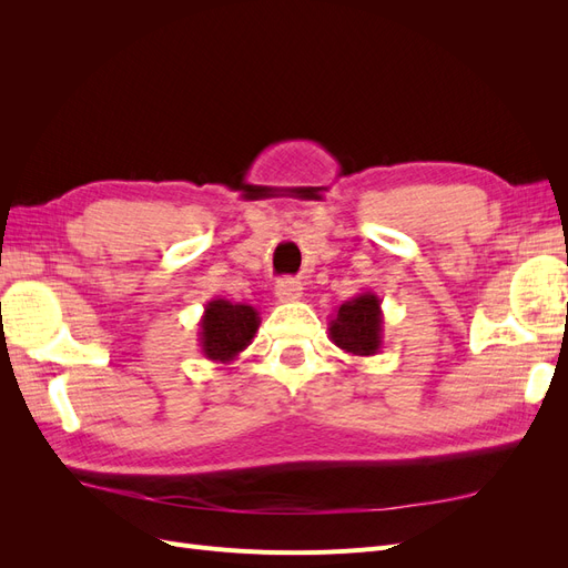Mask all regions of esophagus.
<instances>
[{
	"mask_svg": "<svg viewBox=\"0 0 568 568\" xmlns=\"http://www.w3.org/2000/svg\"><path fill=\"white\" fill-rule=\"evenodd\" d=\"M274 296H277L280 303H291L301 298V284L294 280H282L274 286Z\"/></svg>",
	"mask_w": 568,
	"mask_h": 568,
	"instance_id": "1",
	"label": "esophagus"
}]
</instances>
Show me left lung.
Instances as JSON below:
<instances>
[{
    "label": "left lung",
    "instance_id": "1",
    "mask_svg": "<svg viewBox=\"0 0 568 568\" xmlns=\"http://www.w3.org/2000/svg\"><path fill=\"white\" fill-rule=\"evenodd\" d=\"M329 338L343 353L369 357L382 351L384 313L382 298L374 291H363L355 298L341 303L329 320Z\"/></svg>",
    "mask_w": 568,
    "mask_h": 568
}]
</instances>
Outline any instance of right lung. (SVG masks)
Masks as SVG:
<instances>
[{
	"label": "right lung",
	"instance_id": "add662e5",
	"mask_svg": "<svg viewBox=\"0 0 568 568\" xmlns=\"http://www.w3.org/2000/svg\"><path fill=\"white\" fill-rule=\"evenodd\" d=\"M261 326V313L246 303L213 298L205 303L199 322L201 353L217 365H230L244 353Z\"/></svg>",
	"mask_w": 568,
	"mask_h": 568
}]
</instances>
